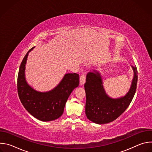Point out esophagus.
I'll use <instances>...</instances> for the list:
<instances>
[{
	"label": "esophagus",
	"mask_w": 152,
	"mask_h": 152,
	"mask_svg": "<svg viewBox=\"0 0 152 152\" xmlns=\"http://www.w3.org/2000/svg\"><path fill=\"white\" fill-rule=\"evenodd\" d=\"M86 80V75L85 74H83L80 77V84L81 85H83L85 83Z\"/></svg>",
	"instance_id": "esophagus-1"
}]
</instances>
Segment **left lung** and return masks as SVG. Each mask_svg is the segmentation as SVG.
Masks as SVG:
<instances>
[{
  "label": "left lung",
  "mask_w": 152,
  "mask_h": 152,
  "mask_svg": "<svg viewBox=\"0 0 152 152\" xmlns=\"http://www.w3.org/2000/svg\"><path fill=\"white\" fill-rule=\"evenodd\" d=\"M131 67L134 77L131 87L125 96L117 99L111 98L106 93L102 76L97 70L87 73L84 85L86 93L85 114L90 121L99 124L109 123L125 111L137 90V69L136 66Z\"/></svg>",
  "instance_id": "8db88e82"
}]
</instances>
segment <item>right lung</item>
I'll use <instances>...</instances> for the list:
<instances>
[{"mask_svg":"<svg viewBox=\"0 0 152 152\" xmlns=\"http://www.w3.org/2000/svg\"><path fill=\"white\" fill-rule=\"evenodd\" d=\"M35 47L28 52L21 63L17 77V90L20 100L28 112L42 121H50L59 118L63 114L69 97L79 86L77 73H66L58 85L50 91L40 92L34 89L25 77L27 58Z\"/></svg>","mask_w":152,"mask_h":152,"instance_id":"obj_1","label":"right lung"}]
</instances>
